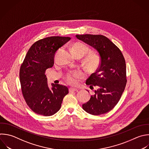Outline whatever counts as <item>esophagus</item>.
Segmentation results:
<instances>
[{"mask_svg": "<svg viewBox=\"0 0 149 149\" xmlns=\"http://www.w3.org/2000/svg\"><path fill=\"white\" fill-rule=\"evenodd\" d=\"M77 91V89L76 88H69V92H74V91Z\"/></svg>", "mask_w": 149, "mask_h": 149, "instance_id": "obj_1", "label": "esophagus"}]
</instances>
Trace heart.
Wrapping results in <instances>:
<instances>
[{
    "label": "heart",
    "mask_w": 149,
    "mask_h": 149,
    "mask_svg": "<svg viewBox=\"0 0 149 149\" xmlns=\"http://www.w3.org/2000/svg\"><path fill=\"white\" fill-rule=\"evenodd\" d=\"M71 49L73 54L76 57L80 58L83 57L90 51V48L86 44L80 42H76L72 44ZM83 62L87 70L90 72H93L98 68L100 59L98 55L95 53L90 52L85 56ZM83 73L80 70L69 71L66 74L65 79L67 83L69 84L76 85L77 84L78 79L83 78Z\"/></svg>",
    "instance_id": "1"
}]
</instances>
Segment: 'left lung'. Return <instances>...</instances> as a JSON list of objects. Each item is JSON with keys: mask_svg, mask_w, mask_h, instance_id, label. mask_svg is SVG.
Instances as JSON below:
<instances>
[{"mask_svg": "<svg viewBox=\"0 0 149 149\" xmlns=\"http://www.w3.org/2000/svg\"><path fill=\"white\" fill-rule=\"evenodd\" d=\"M77 39L94 47L100 56V64L95 73L86 80L91 89L97 87L95 94L83 104V109L93 115L111 111L119 101L126 85L125 58L118 47L102 35H76Z\"/></svg>", "mask_w": 149, "mask_h": 149, "instance_id": "left-lung-1", "label": "left lung"}]
</instances>
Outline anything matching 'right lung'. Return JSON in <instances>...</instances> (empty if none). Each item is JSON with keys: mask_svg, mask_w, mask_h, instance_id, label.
<instances>
[{"mask_svg": "<svg viewBox=\"0 0 149 149\" xmlns=\"http://www.w3.org/2000/svg\"><path fill=\"white\" fill-rule=\"evenodd\" d=\"M70 40V37L54 36L36 41L20 66L19 76L23 97L30 108L37 114L45 116L55 114L69 93V88L60 84H53L49 90L45 73L54 66L56 51Z\"/></svg>", "mask_w": 149, "mask_h": 149, "instance_id": "right-lung-1", "label": "right lung"}]
</instances>
